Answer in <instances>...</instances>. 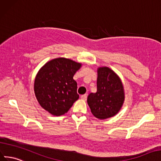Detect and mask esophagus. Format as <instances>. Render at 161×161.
Masks as SVG:
<instances>
[{
  "label": "esophagus",
  "mask_w": 161,
  "mask_h": 161,
  "mask_svg": "<svg viewBox=\"0 0 161 161\" xmlns=\"http://www.w3.org/2000/svg\"><path fill=\"white\" fill-rule=\"evenodd\" d=\"M87 96H88V95H87L86 94H83V95H81V98L82 100H86L87 99Z\"/></svg>",
  "instance_id": "obj_1"
}]
</instances>
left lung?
Wrapping results in <instances>:
<instances>
[{
    "mask_svg": "<svg viewBox=\"0 0 161 161\" xmlns=\"http://www.w3.org/2000/svg\"><path fill=\"white\" fill-rule=\"evenodd\" d=\"M124 98L123 86L119 76L108 67L98 68L97 92L90 93L87 100L93 115L100 119L115 115Z\"/></svg>",
    "mask_w": 161,
    "mask_h": 161,
    "instance_id": "obj_1",
    "label": "left lung"
}]
</instances>
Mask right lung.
I'll return each instance as SVG.
<instances>
[{"label":"right lung","mask_w":161,"mask_h":161,"mask_svg":"<svg viewBox=\"0 0 161 161\" xmlns=\"http://www.w3.org/2000/svg\"><path fill=\"white\" fill-rule=\"evenodd\" d=\"M81 64L65 58L53 59L40 69L34 92L40 106L54 116L67 113L79 98L73 75Z\"/></svg>","instance_id":"1"}]
</instances>
